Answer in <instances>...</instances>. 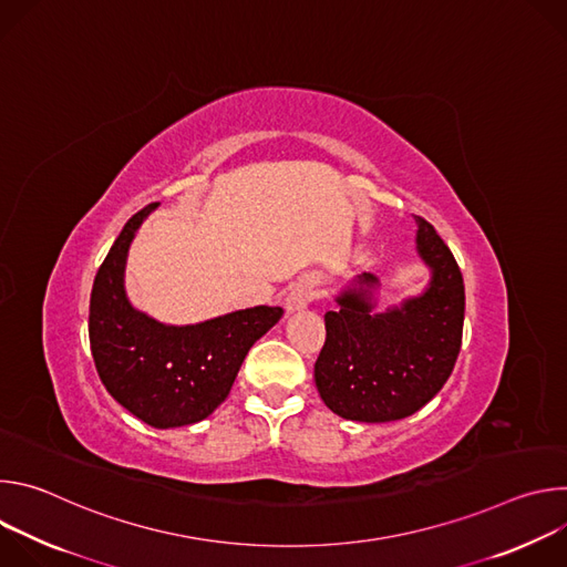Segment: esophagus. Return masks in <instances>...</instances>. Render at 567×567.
I'll return each instance as SVG.
<instances>
[{
  "label": "esophagus",
  "instance_id": "esophagus-1",
  "mask_svg": "<svg viewBox=\"0 0 567 567\" xmlns=\"http://www.w3.org/2000/svg\"><path fill=\"white\" fill-rule=\"evenodd\" d=\"M313 298H316V287L307 280H300L287 293L285 307H287V311H298V309H305Z\"/></svg>",
  "mask_w": 567,
  "mask_h": 567
}]
</instances>
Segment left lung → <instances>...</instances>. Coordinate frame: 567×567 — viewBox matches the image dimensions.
<instances>
[{
	"label": "left lung",
	"instance_id": "1",
	"mask_svg": "<svg viewBox=\"0 0 567 567\" xmlns=\"http://www.w3.org/2000/svg\"><path fill=\"white\" fill-rule=\"evenodd\" d=\"M417 221V251L431 267L422 296L385 313H372L379 280L361 274L326 313L313 379L326 406L352 422H394L417 413L442 390L462 346L464 280L460 267L424 217Z\"/></svg>",
	"mask_w": 567,
	"mask_h": 567
}]
</instances>
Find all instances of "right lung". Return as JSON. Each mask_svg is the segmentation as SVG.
I'll list each match as a JSON object with an SVG mask.
<instances>
[{
    "instance_id": "right-lung-1",
    "label": "right lung",
    "mask_w": 567,
    "mask_h": 567,
    "mask_svg": "<svg viewBox=\"0 0 567 567\" xmlns=\"http://www.w3.org/2000/svg\"><path fill=\"white\" fill-rule=\"evenodd\" d=\"M154 208L127 219L94 278L90 346L103 385L123 409L154 429H177L206 420L228 396L241 361L280 320L282 307L258 305L182 328L134 309L125 260Z\"/></svg>"
}]
</instances>
